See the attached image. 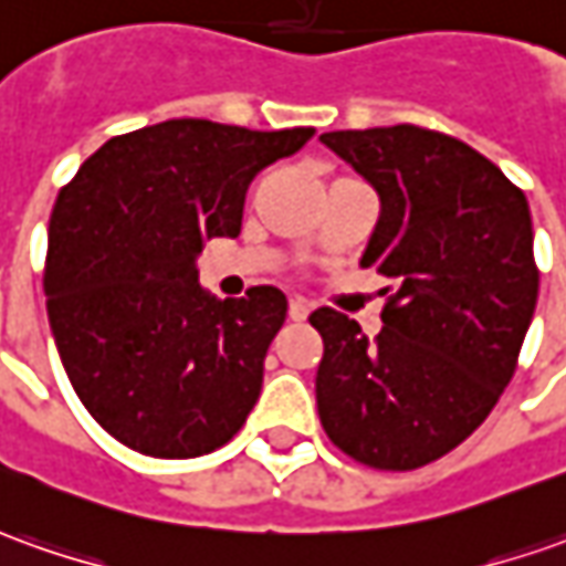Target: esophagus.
Masks as SVG:
<instances>
[{"instance_id": "obj_1", "label": "esophagus", "mask_w": 566, "mask_h": 566, "mask_svg": "<svg viewBox=\"0 0 566 566\" xmlns=\"http://www.w3.org/2000/svg\"><path fill=\"white\" fill-rule=\"evenodd\" d=\"M287 315H291V322H303L310 315V303L306 300H291L287 303Z\"/></svg>"}]
</instances>
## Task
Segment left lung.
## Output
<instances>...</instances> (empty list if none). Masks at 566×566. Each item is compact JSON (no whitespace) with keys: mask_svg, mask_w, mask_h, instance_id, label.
Here are the masks:
<instances>
[{"mask_svg":"<svg viewBox=\"0 0 566 566\" xmlns=\"http://www.w3.org/2000/svg\"><path fill=\"white\" fill-rule=\"evenodd\" d=\"M322 142L380 195L363 266L387 279L384 328L322 306L315 402L344 455L375 471L443 459L493 412L539 294L521 188L459 138L412 123Z\"/></svg>","mask_w":566,"mask_h":566,"instance_id":"1","label":"left lung"}]
</instances>
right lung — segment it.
I'll return each instance as SVG.
<instances>
[{
    "label": "right lung",
    "mask_w": 566,
    "mask_h": 566,
    "mask_svg": "<svg viewBox=\"0 0 566 566\" xmlns=\"http://www.w3.org/2000/svg\"><path fill=\"white\" fill-rule=\"evenodd\" d=\"M313 133L164 120L105 142L61 188L45 310L73 390L114 440L195 459L244 428L287 300L272 284L210 297L195 256L241 232L253 176Z\"/></svg>",
    "instance_id": "obj_1"
}]
</instances>
